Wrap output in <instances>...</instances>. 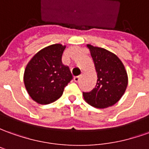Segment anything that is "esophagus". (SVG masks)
I'll return each instance as SVG.
<instances>
[{"mask_svg": "<svg viewBox=\"0 0 149 149\" xmlns=\"http://www.w3.org/2000/svg\"><path fill=\"white\" fill-rule=\"evenodd\" d=\"M80 79H81V76L74 77V82H76V83H78L79 81L80 80Z\"/></svg>", "mask_w": 149, "mask_h": 149, "instance_id": "34e87169", "label": "esophagus"}]
</instances>
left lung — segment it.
I'll return each instance as SVG.
<instances>
[{
    "instance_id": "obj_1",
    "label": "left lung",
    "mask_w": 149,
    "mask_h": 149,
    "mask_svg": "<svg viewBox=\"0 0 149 149\" xmlns=\"http://www.w3.org/2000/svg\"><path fill=\"white\" fill-rule=\"evenodd\" d=\"M90 51L97 81L90 92H83L85 101L98 109L116 104L126 92L128 76L123 63L118 57L107 49L87 45Z\"/></svg>"
}]
</instances>
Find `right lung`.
Segmentation results:
<instances>
[{"label":"right lung","mask_w":149,"mask_h":149,"mask_svg":"<svg viewBox=\"0 0 149 149\" xmlns=\"http://www.w3.org/2000/svg\"><path fill=\"white\" fill-rule=\"evenodd\" d=\"M65 47L61 44L47 46L35 54L26 66L23 74L26 90L38 104L56 101L72 79L69 68L61 63Z\"/></svg>","instance_id":"obj_1"}]
</instances>
